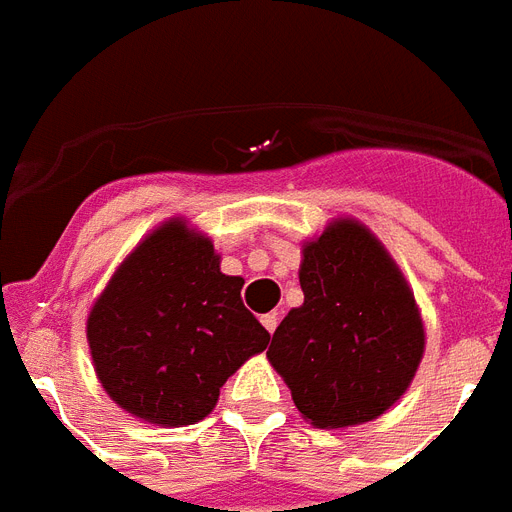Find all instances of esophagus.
<instances>
[{
    "label": "esophagus",
    "instance_id": "1",
    "mask_svg": "<svg viewBox=\"0 0 512 512\" xmlns=\"http://www.w3.org/2000/svg\"><path fill=\"white\" fill-rule=\"evenodd\" d=\"M261 325L267 327L269 333H275V327H277V314L272 312V314H264V317H261Z\"/></svg>",
    "mask_w": 512,
    "mask_h": 512
}]
</instances>
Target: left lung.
<instances>
[{
  "label": "left lung",
  "mask_w": 512,
  "mask_h": 512,
  "mask_svg": "<svg viewBox=\"0 0 512 512\" xmlns=\"http://www.w3.org/2000/svg\"><path fill=\"white\" fill-rule=\"evenodd\" d=\"M304 304L290 309L267 357L317 428L380 418L410 388L425 349L402 269L357 219H335L304 245Z\"/></svg>",
  "instance_id": "1"
}]
</instances>
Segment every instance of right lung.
<instances>
[{"mask_svg": "<svg viewBox=\"0 0 512 512\" xmlns=\"http://www.w3.org/2000/svg\"><path fill=\"white\" fill-rule=\"evenodd\" d=\"M243 277L224 275L219 253L185 219H169L110 277L87 320L102 388L134 418L192 425L269 333L243 306Z\"/></svg>", "mask_w": 512, "mask_h": 512, "instance_id": "obj_1", "label": "right lung"}]
</instances>
